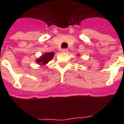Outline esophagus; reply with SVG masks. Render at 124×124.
<instances>
[{
	"label": "esophagus",
	"mask_w": 124,
	"mask_h": 124,
	"mask_svg": "<svg viewBox=\"0 0 124 124\" xmlns=\"http://www.w3.org/2000/svg\"><path fill=\"white\" fill-rule=\"evenodd\" d=\"M61 51H62V52H63V53H67L68 50V49H62Z\"/></svg>",
	"instance_id": "obj_1"
}]
</instances>
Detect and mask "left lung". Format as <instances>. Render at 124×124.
Masks as SVG:
<instances>
[{
  "instance_id": "8db88e82",
  "label": "left lung",
  "mask_w": 124,
  "mask_h": 124,
  "mask_svg": "<svg viewBox=\"0 0 124 124\" xmlns=\"http://www.w3.org/2000/svg\"><path fill=\"white\" fill-rule=\"evenodd\" d=\"M78 56H79V55H78Z\"/></svg>"
}]
</instances>
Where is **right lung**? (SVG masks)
<instances>
[{"instance_id": "1", "label": "right lung", "mask_w": 124, "mask_h": 124, "mask_svg": "<svg viewBox=\"0 0 124 124\" xmlns=\"http://www.w3.org/2000/svg\"><path fill=\"white\" fill-rule=\"evenodd\" d=\"M54 55H55V54H54V52H46V53L42 54L40 58H37L36 60V62L40 66H45L46 64L48 63L49 61L52 60L53 57L54 56Z\"/></svg>"}]
</instances>
